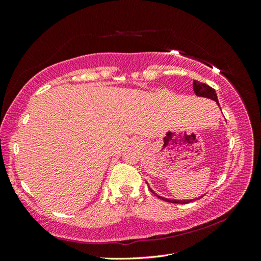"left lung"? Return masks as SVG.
<instances>
[{
	"mask_svg": "<svg viewBox=\"0 0 261 261\" xmlns=\"http://www.w3.org/2000/svg\"><path fill=\"white\" fill-rule=\"evenodd\" d=\"M193 90H194V93H195L196 96H199V97H206V98H210V99H213V101H215L216 104H218L219 107H220L219 99H218V95H216L214 88L210 87V86L206 85V84H203V83H199V82H197V81H194V83H193ZM147 184H148V182H147ZM148 187H149V190H150V192H152V193L154 194V195L158 196L160 199H164V201L169 202V203L186 204V203H190V202H192V201H195V199H198V198L202 197V196H201V197L195 198V199H171V198H167V197H164V196L158 195V194H157L156 192H153V191L151 190L150 186L148 185Z\"/></svg>",
	"mask_w": 261,
	"mask_h": 261,
	"instance_id": "1",
	"label": "left lung"
}]
</instances>
